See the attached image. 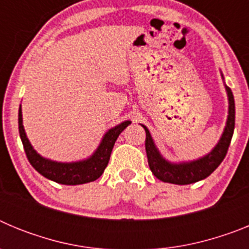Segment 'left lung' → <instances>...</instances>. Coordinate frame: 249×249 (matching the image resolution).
Returning a JSON list of instances; mask_svg holds the SVG:
<instances>
[{
	"label": "left lung",
	"instance_id": "left-lung-1",
	"mask_svg": "<svg viewBox=\"0 0 249 249\" xmlns=\"http://www.w3.org/2000/svg\"><path fill=\"white\" fill-rule=\"evenodd\" d=\"M228 93V101H230V111H228L227 126L224 128L222 138L219 140L218 144L214 147L210 155L201 158L198 160H193L190 163L173 164L167 162L166 160L160 157V152L156 148L153 140L151 137V133L143 126L146 131V152L147 158H148V166L151 168L152 173L160 179V181L167 182V183L173 184H190L198 182L201 179L207 178L211 173L214 171L222 160L227 155L228 147L231 144L233 131H234V122H236V107H234V97L228 86H226Z\"/></svg>",
	"mask_w": 249,
	"mask_h": 249
}]
</instances>
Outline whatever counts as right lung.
<instances>
[{
	"mask_svg": "<svg viewBox=\"0 0 249 249\" xmlns=\"http://www.w3.org/2000/svg\"><path fill=\"white\" fill-rule=\"evenodd\" d=\"M128 124H131V122L126 121V122H122L121 124L116 126L114 128L109 129L103 137L97 151L94 152V155L89 160H82V162H76V163H57V162L45 160L32 148L30 141L26 137L23 124H22L21 106H19L18 109L19 137H21L28 162L43 177L48 178L51 181L57 182V183L68 184V186L89 183V182L96 181L97 178L102 176V173L105 172V168L108 164L114 142L118 138V136L121 135V132L126 128Z\"/></svg>",
	"mask_w": 249,
	"mask_h": 249,
	"instance_id": "1",
	"label": "right lung"
}]
</instances>
